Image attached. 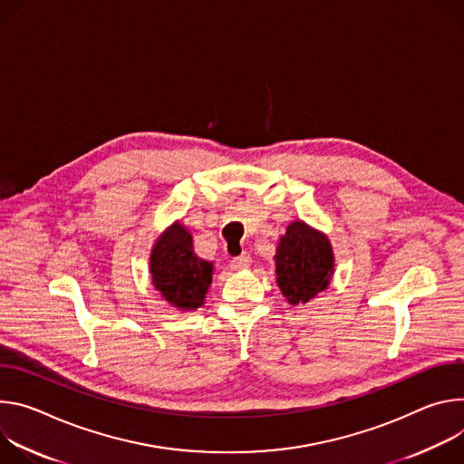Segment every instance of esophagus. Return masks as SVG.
I'll return each mask as SVG.
<instances>
[{"label":"esophagus","instance_id":"obj_1","mask_svg":"<svg viewBox=\"0 0 464 464\" xmlns=\"http://www.w3.org/2000/svg\"><path fill=\"white\" fill-rule=\"evenodd\" d=\"M250 264H252V258H250L246 252H243L241 256H237V258L232 260V267L234 269H246Z\"/></svg>","mask_w":464,"mask_h":464}]
</instances>
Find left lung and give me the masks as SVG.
<instances>
[{"label":"left lung","instance_id":"left-lung-1","mask_svg":"<svg viewBox=\"0 0 464 464\" xmlns=\"http://www.w3.org/2000/svg\"><path fill=\"white\" fill-rule=\"evenodd\" d=\"M276 284L291 304H307L326 291L335 273V256L328 236L302 219L287 225L275 254Z\"/></svg>","mask_w":464,"mask_h":464}]
</instances>
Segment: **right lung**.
<instances>
[{"label": "right lung", "instance_id": "1", "mask_svg": "<svg viewBox=\"0 0 464 464\" xmlns=\"http://www.w3.org/2000/svg\"><path fill=\"white\" fill-rule=\"evenodd\" d=\"M149 273L159 295L175 310L186 314L204 304L214 278V262L198 258L188 227L173 221L152 243Z\"/></svg>", "mask_w": 464, "mask_h": 464}]
</instances>
